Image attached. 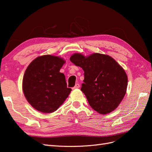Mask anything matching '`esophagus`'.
<instances>
[{
  "mask_svg": "<svg viewBox=\"0 0 152 152\" xmlns=\"http://www.w3.org/2000/svg\"><path fill=\"white\" fill-rule=\"evenodd\" d=\"M80 87V84H76L75 85V86L73 87V89H78V88H79Z\"/></svg>",
  "mask_w": 152,
  "mask_h": 152,
  "instance_id": "34e87169",
  "label": "esophagus"
}]
</instances>
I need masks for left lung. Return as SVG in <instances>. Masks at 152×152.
<instances>
[{
    "label": "left lung",
    "mask_w": 152,
    "mask_h": 152,
    "mask_svg": "<svg viewBox=\"0 0 152 152\" xmlns=\"http://www.w3.org/2000/svg\"><path fill=\"white\" fill-rule=\"evenodd\" d=\"M70 61L84 72L81 91L92 108L107 114L117 108L126 94L127 76L122 66L108 55L94 53L85 57L73 54Z\"/></svg>",
    "instance_id": "1"
}]
</instances>
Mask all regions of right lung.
<instances>
[{
    "mask_svg": "<svg viewBox=\"0 0 152 152\" xmlns=\"http://www.w3.org/2000/svg\"><path fill=\"white\" fill-rule=\"evenodd\" d=\"M65 63L63 58L44 55L35 58L27 67L23 79L26 99L35 109L53 113L70 94L65 76L59 72Z\"/></svg>",
    "mask_w": 152,
    "mask_h": 152,
    "instance_id": "1",
    "label": "right lung"
}]
</instances>
